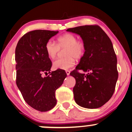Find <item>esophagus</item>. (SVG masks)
<instances>
[{
    "mask_svg": "<svg viewBox=\"0 0 132 132\" xmlns=\"http://www.w3.org/2000/svg\"><path fill=\"white\" fill-rule=\"evenodd\" d=\"M66 74H67V75H70V71L69 70H66Z\"/></svg>",
    "mask_w": 132,
    "mask_h": 132,
    "instance_id": "34e87169",
    "label": "esophagus"
}]
</instances>
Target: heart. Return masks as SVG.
Instances as JSON below:
<instances>
[{
  "mask_svg": "<svg viewBox=\"0 0 132 132\" xmlns=\"http://www.w3.org/2000/svg\"><path fill=\"white\" fill-rule=\"evenodd\" d=\"M66 48L64 51V58L58 59L53 62L55 68L66 70L75 64V59L83 57L85 51V45L83 42L77 41L74 35L66 33L57 38L56 45L51 40H48L45 45V51L48 57L54 59L59 49Z\"/></svg>",
  "mask_w": 132,
  "mask_h": 132,
  "instance_id": "1",
  "label": "heart"
}]
</instances>
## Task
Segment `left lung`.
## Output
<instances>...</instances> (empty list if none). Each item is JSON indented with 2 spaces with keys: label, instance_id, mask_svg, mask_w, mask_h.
Here are the masks:
<instances>
[{
  "label": "left lung",
  "instance_id": "8db88e82",
  "mask_svg": "<svg viewBox=\"0 0 132 132\" xmlns=\"http://www.w3.org/2000/svg\"><path fill=\"white\" fill-rule=\"evenodd\" d=\"M66 31L80 35L85 45L84 55L70 73L76 80L75 101L83 108H99L111 98L118 78L113 44L99 26H80ZM78 70L88 73H80Z\"/></svg>",
  "mask_w": 132,
  "mask_h": 132
}]
</instances>
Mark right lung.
<instances>
[{"label": "right lung", "instance_id": "right-lung-1", "mask_svg": "<svg viewBox=\"0 0 132 132\" xmlns=\"http://www.w3.org/2000/svg\"><path fill=\"white\" fill-rule=\"evenodd\" d=\"M59 31L37 30L20 38L15 51L16 85L25 102L37 111L45 112L56 104L55 92L67 77L64 70L50 72L52 62L45 45ZM50 75L42 77L43 72Z\"/></svg>", "mask_w": 132, "mask_h": 132}]
</instances>
